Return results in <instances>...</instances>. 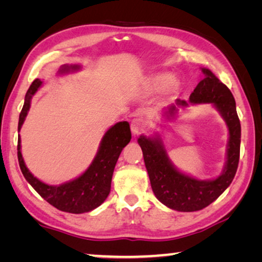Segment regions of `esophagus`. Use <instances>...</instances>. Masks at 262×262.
<instances>
[{
  "mask_svg": "<svg viewBox=\"0 0 262 262\" xmlns=\"http://www.w3.org/2000/svg\"><path fill=\"white\" fill-rule=\"evenodd\" d=\"M144 128V121L142 119H138V118H135L134 120L131 121V131L134 135L141 134Z\"/></svg>",
  "mask_w": 262,
  "mask_h": 262,
  "instance_id": "esophagus-1",
  "label": "esophagus"
}]
</instances>
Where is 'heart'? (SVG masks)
I'll return each mask as SVG.
<instances>
[{"label": "heart", "mask_w": 262, "mask_h": 262, "mask_svg": "<svg viewBox=\"0 0 262 262\" xmlns=\"http://www.w3.org/2000/svg\"><path fill=\"white\" fill-rule=\"evenodd\" d=\"M143 87L145 91H159V89L166 87L168 93H174L178 91L179 82L169 74H156L146 77L143 82Z\"/></svg>", "instance_id": "obj_1"}]
</instances>
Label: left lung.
Instances as JSON below:
<instances>
[{
    "label": "left lung",
    "mask_w": 262,
    "mask_h": 262,
    "mask_svg": "<svg viewBox=\"0 0 262 262\" xmlns=\"http://www.w3.org/2000/svg\"><path fill=\"white\" fill-rule=\"evenodd\" d=\"M202 71L205 77L189 95V102L212 103L227 123L229 130L227 162L220 177L212 180H198L182 174L170 162L159 136L151 138L142 135L138 138L154 194L169 209L181 212L199 211L213 203L231 184L239 160L241 124L236 112L234 96L230 89L222 83L212 71L205 68ZM177 105L186 107L188 103L185 100H178ZM177 112V106L171 105L164 112V116L170 119Z\"/></svg>",
    "instance_id": "left-lung-1"
}]
</instances>
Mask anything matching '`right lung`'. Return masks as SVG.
<instances>
[{
    "label": "right lung",
    "mask_w": 262,
    "mask_h": 262,
    "mask_svg": "<svg viewBox=\"0 0 262 262\" xmlns=\"http://www.w3.org/2000/svg\"><path fill=\"white\" fill-rule=\"evenodd\" d=\"M78 69L80 66H62L58 74H67ZM41 84L42 82L39 78H35L28 88L23 111L20 113L17 131H20L30 110L32 96L37 93ZM130 139L131 131L127 121H120L113 125L102 137L96 156L88 169L78 178L59 186L44 184L27 169L21 154L20 136L17 139V159L25 179L40 194L41 198L64 212L84 213L101 205L108 196L114 167L121 150L128 144Z\"/></svg>",
    "instance_id": "obj_1"
}]
</instances>
